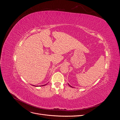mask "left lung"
Segmentation results:
<instances>
[{
    "instance_id": "left-lung-1",
    "label": "left lung",
    "mask_w": 120,
    "mask_h": 120,
    "mask_svg": "<svg viewBox=\"0 0 120 120\" xmlns=\"http://www.w3.org/2000/svg\"><path fill=\"white\" fill-rule=\"evenodd\" d=\"M68 85H69V86H71V87H72V86H70V85H69V84H68Z\"/></svg>"
}]
</instances>
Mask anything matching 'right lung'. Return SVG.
<instances>
[{
	"mask_svg": "<svg viewBox=\"0 0 120 120\" xmlns=\"http://www.w3.org/2000/svg\"><path fill=\"white\" fill-rule=\"evenodd\" d=\"M45 85H42V86H45Z\"/></svg>",
	"mask_w": 120,
	"mask_h": 120,
	"instance_id": "obj_1",
	"label": "right lung"
}]
</instances>
